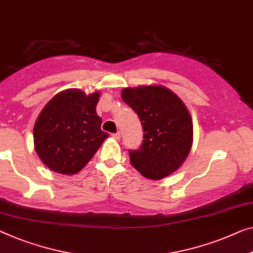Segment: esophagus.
<instances>
[{"label":"esophagus","mask_w":253,"mask_h":253,"mask_svg":"<svg viewBox=\"0 0 253 253\" xmlns=\"http://www.w3.org/2000/svg\"><path fill=\"white\" fill-rule=\"evenodd\" d=\"M111 136L114 137V138H116V139H119L120 138V133H119V131H117V133L111 134Z\"/></svg>","instance_id":"1"}]
</instances>
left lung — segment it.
I'll return each instance as SVG.
<instances>
[{
	"mask_svg": "<svg viewBox=\"0 0 253 253\" xmlns=\"http://www.w3.org/2000/svg\"><path fill=\"white\" fill-rule=\"evenodd\" d=\"M124 102L141 120L143 141L128 150L130 164L150 179H161L178 169L193 141V124L182 100L163 86L125 88Z\"/></svg>",
	"mask_w": 253,
	"mask_h": 253,
	"instance_id": "1",
	"label": "left lung"
}]
</instances>
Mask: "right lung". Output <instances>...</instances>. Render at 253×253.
<instances>
[{"label": "right lung", "instance_id": "add662e5", "mask_svg": "<svg viewBox=\"0 0 253 253\" xmlns=\"http://www.w3.org/2000/svg\"><path fill=\"white\" fill-rule=\"evenodd\" d=\"M99 97V92L86 96L79 89H67L44 107L34 127V143L52 170L76 174L109 136L101 130L102 119L96 114Z\"/></svg>", "mask_w": 253, "mask_h": 253}]
</instances>
